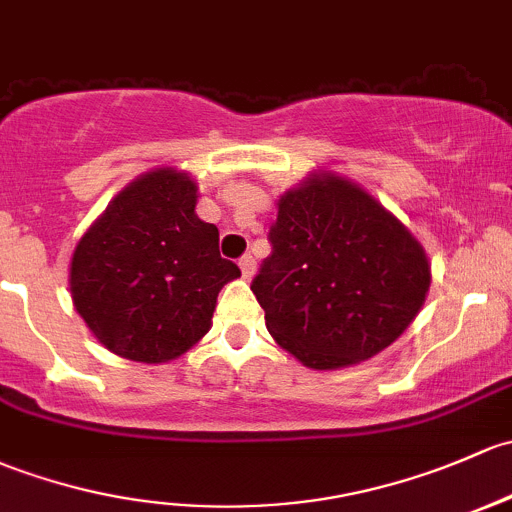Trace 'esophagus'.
Segmentation results:
<instances>
[{
	"mask_svg": "<svg viewBox=\"0 0 512 512\" xmlns=\"http://www.w3.org/2000/svg\"><path fill=\"white\" fill-rule=\"evenodd\" d=\"M238 265H240V272H242V277H245V279H250L252 274H255V260H252V255L242 257Z\"/></svg>",
	"mask_w": 512,
	"mask_h": 512,
	"instance_id": "1",
	"label": "esophagus"
}]
</instances>
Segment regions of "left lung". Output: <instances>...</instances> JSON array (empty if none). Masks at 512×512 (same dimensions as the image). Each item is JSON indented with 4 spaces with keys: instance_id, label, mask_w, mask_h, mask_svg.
<instances>
[{
    "instance_id": "8db88e82",
    "label": "left lung",
    "mask_w": 512,
    "mask_h": 512,
    "mask_svg": "<svg viewBox=\"0 0 512 512\" xmlns=\"http://www.w3.org/2000/svg\"><path fill=\"white\" fill-rule=\"evenodd\" d=\"M270 242L252 294L274 341L311 370L351 368L385 351L432 284L422 242L333 171H314L279 196Z\"/></svg>"
}]
</instances>
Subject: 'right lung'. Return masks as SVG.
Segmentation results:
<instances>
[{
    "label": "right lung",
    "instance_id": "1",
    "mask_svg": "<svg viewBox=\"0 0 512 512\" xmlns=\"http://www.w3.org/2000/svg\"><path fill=\"white\" fill-rule=\"evenodd\" d=\"M198 186L161 166L137 176L75 245L68 287L102 346L134 363H169L213 324L218 292L240 277L218 228L196 215Z\"/></svg>",
    "mask_w": 512,
    "mask_h": 512
}]
</instances>
